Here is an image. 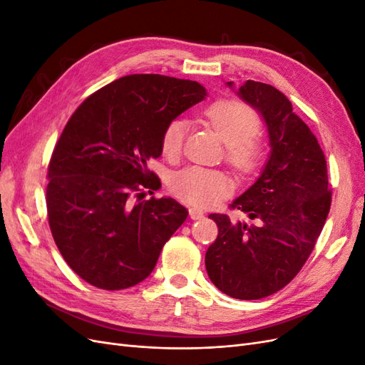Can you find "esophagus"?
<instances>
[{"mask_svg":"<svg viewBox=\"0 0 365 365\" xmlns=\"http://www.w3.org/2000/svg\"><path fill=\"white\" fill-rule=\"evenodd\" d=\"M189 215H190V217H192L193 220H197V219H202V217H204V212H202V210L195 208V207L189 208Z\"/></svg>","mask_w":365,"mask_h":365,"instance_id":"esophagus-1","label":"esophagus"}]
</instances>
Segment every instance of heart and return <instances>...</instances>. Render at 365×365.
Wrapping results in <instances>:
<instances>
[{
    "label": "heart",
    "instance_id": "1",
    "mask_svg": "<svg viewBox=\"0 0 365 365\" xmlns=\"http://www.w3.org/2000/svg\"><path fill=\"white\" fill-rule=\"evenodd\" d=\"M207 120L225 145L227 160L239 173L257 170L264 157V145L256 134L259 117L251 108L237 101H219L207 109ZM187 123L173 120L163 132L161 149L165 157H178L182 149ZM175 195L192 205L207 207L228 196L235 189L230 176L220 170L190 165L172 176Z\"/></svg>",
    "mask_w": 365,
    "mask_h": 365
}]
</instances>
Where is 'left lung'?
Listing matches in <instances>:
<instances>
[{
    "instance_id": "left-lung-1",
    "label": "left lung",
    "mask_w": 365,
    "mask_h": 365,
    "mask_svg": "<svg viewBox=\"0 0 365 365\" xmlns=\"http://www.w3.org/2000/svg\"><path fill=\"white\" fill-rule=\"evenodd\" d=\"M227 86L233 90L235 83ZM236 94L263 118L271 152L256 182L231 202L256 224L208 216L219 235L205 252V268L219 291L259 300L284 288L302 269L324 227L332 193L324 152L292 113L289 98L254 81L242 83Z\"/></svg>"
}]
</instances>
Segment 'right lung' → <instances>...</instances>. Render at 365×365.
Listing matches in <instances>:
<instances>
[{
    "label": "right lung",
    "instance_id": "add662e5",
    "mask_svg": "<svg viewBox=\"0 0 365 365\" xmlns=\"http://www.w3.org/2000/svg\"><path fill=\"white\" fill-rule=\"evenodd\" d=\"M205 88L161 74L120 77L91 94L68 120L48 165L47 212L68 267L96 288L118 291L145 280L187 219L148 169L161 157L163 132L202 102Z\"/></svg>",
    "mask_w": 365,
    "mask_h": 365
}]
</instances>
